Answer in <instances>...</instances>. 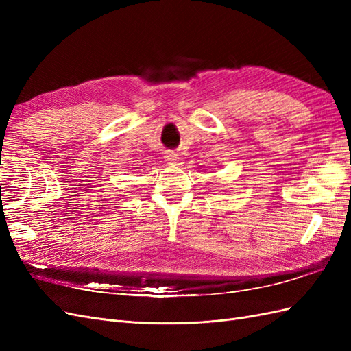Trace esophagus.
Returning a JSON list of instances; mask_svg holds the SVG:
<instances>
[{
	"label": "esophagus",
	"instance_id": "34e87169",
	"mask_svg": "<svg viewBox=\"0 0 351 351\" xmlns=\"http://www.w3.org/2000/svg\"><path fill=\"white\" fill-rule=\"evenodd\" d=\"M164 158H165V161H167L169 165H176V164L180 161V156H178L174 151H167L165 155H164Z\"/></svg>",
	"mask_w": 351,
	"mask_h": 351
}]
</instances>
